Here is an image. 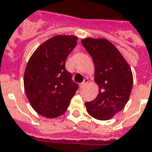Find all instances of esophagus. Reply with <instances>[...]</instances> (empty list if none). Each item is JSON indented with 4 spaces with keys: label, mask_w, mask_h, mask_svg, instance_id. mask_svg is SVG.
Returning a JSON list of instances; mask_svg holds the SVG:
<instances>
[{
    "label": "esophagus",
    "mask_w": 152,
    "mask_h": 152,
    "mask_svg": "<svg viewBox=\"0 0 152 152\" xmlns=\"http://www.w3.org/2000/svg\"><path fill=\"white\" fill-rule=\"evenodd\" d=\"M88 82H89V80H88V78H85L84 81L80 84V88H84Z\"/></svg>",
    "instance_id": "1"
}]
</instances>
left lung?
<instances>
[{"instance_id":"left-lung-1","label":"left lung","mask_w":152,"mask_h":152,"mask_svg":"<svg viewBox=\"0 0 152 152\" xmlns=\"http://www.w3.org/2000/svg\"><path fill=\"white\" fill-rule=\"evenodd\" d=\"M81 43L94 63V80L99 92L94 100L86 102L91 116L107 121L121 112L127 103L133 87L130 67L114 45L106 39L86 38Z\"/></svg>"}]
</instances>
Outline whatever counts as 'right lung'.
Wrapping results in <instances>:
<instances>
[{
    "mask_svg": "<svg viewBox=\"0 0 152 152\" xmlns=\"http://www.w3.org/2000/svg\"><path fill=\"white\" fill-rule=\"evenodd\" d=\"M74 36H55L38 47L24 72V89L32 108L47 118L63 115L78 89L65 63L76 47Z\"/></svg>",
    "mask_w": 152,
    "mask_h": 152,
    "instance_id": "obj_1",
    "label": "right lung"
}]
</instances>
